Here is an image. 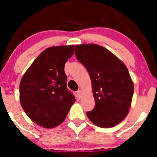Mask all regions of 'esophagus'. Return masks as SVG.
<instances>
[{
    "mask_svg": "<svg viewBox=\"0 0 157 157\" xmlns=\"http://www.w3.org/2000/svg\"><path fill=\"white\" fill-rule=\"evenodd\" d=\"M77 96H79V97H80V96H82V94H83V91H82V90H78V91L77 92Z\"/></svg>",
    "mask_w": 157,
    "mask_h": 157,
    "instance_id": "1",
    "label": "esophagus"
}]
</instances>
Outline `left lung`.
<instances>
[{
	"instance_id": "8db88e82",
	"label": "left lung",
	"mask_w": 157,
	"mask_h": 157,
	"mask_svg": "<svg viewBox=\"0 0 157 157\" xmlns=\"http://www.w3.org/2000/svg\"><path fill=\"white\" fill-rule=\"evenodd\" d=\"M75 54L91 79L96 105L86 113L89 119L100 128L117 125L128 115L134 93L127 67L110 51L96 44L76 45Z\"/></svg>"
}]
</instances>
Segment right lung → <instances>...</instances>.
<instances>
[{
    "label": "right lung",
    "instance_id": "right-lung-1",
    "mask_svg": "<svg viewBox=\"0 0 157 157\" xmlns=\"http://www.w3.org/2000/svg\"><path fill=\"white\" fill-rule=\"evenodd\" d=\"M74 45L44 50L24 74L20 83V100L28 117L38 125L53 128L64 121L75 97L67 88L64 65Z\"/></svg>",
    "mask_w": 157,
    "mask_h": 157
}]
</instances>
